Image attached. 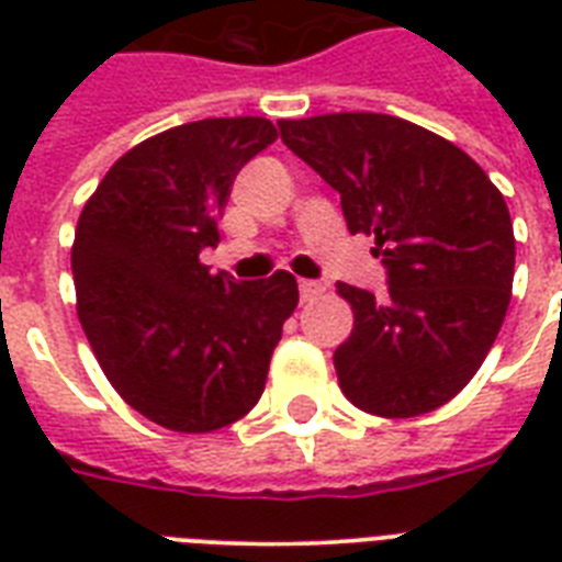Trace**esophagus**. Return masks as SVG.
<instances>
[{
  "mask_svg": "<svg viewBox=\"0 0 562 562\" xmlns=\"http://www.w3.org/2000/svg\"><path fill=\"white\" fill-rule=\"evenodd\" d=\"M326 291L324 282L317 280H300V297L303 300H317Z\"/></svg>",
  "mask_w": 562,
  "mask_h": 562,
  "instance_id": "esophagus-1",
  "label": "esophagus"
}]
</instances>
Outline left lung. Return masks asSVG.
Returning <instances> with one entry per match:
<instances>
[{"mask_svg": "<svg viewBox=\"0 0 562 562\" xmlns=\"http://www.w3.org/2000/svg\"><path fill=\"white\" fill-rule=\"evenodd\" d=\"M282 143L341 194L350 233L375 236L387 291L338 282L352 306L335 350L344 396L375 417L440 408L479 373L507 315L510 212L470 154L384 113L280 119Z\"/></svg>", "mask_w": 562, "mask_h": 562, "instance_id": "1", "label": "left lung"}]
</instances>
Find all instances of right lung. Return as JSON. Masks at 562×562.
Here are the masks:
<instances>
[{"label": "right lung", "instance_id": "1", "mask_svg": "<svg viewBox=\"0 0 562 562\" xmlns=\"http://www.w3.org/2000/svg\"><path fill=\"white\" fill-rule=\"evenodd\" d=\"M277 139L262 116L201 119L122 154L83 203L72 245L78 321L119 396L171 431L236 423L265 391L297 280L210 273L203 247L247 160Z\"/></svg>", "mask_w": 562, "mask_h": 562}]
</instances>
